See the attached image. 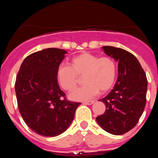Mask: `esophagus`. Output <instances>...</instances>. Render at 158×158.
Listing matches in <instances>:
<instances>
[{
  "mask_svg": "<svg viewBox=\"0 0 158 158\" xmlns=\"http://www.w3.org/2000/svg\"><path fill=\"white\" fill-rule=\"evenodd\" d=\"M94 102V100H90V101H85L83 102V104L85 105H92Z\"/></svg>",
  "mask_w": 158,
  "mask_h": 158,
  "instance_id": "34e87169",
  "label": "esophagus"
}]
</instances>
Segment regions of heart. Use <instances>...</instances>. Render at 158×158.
<instances>
[{"instance_id": "1", "label": "heart", "mask_w": 158, "mask_h": 158, "mask_svg": "<svg viewBox=\"0 0 158 158\" xmlns=\"http://www.w3.org/2000/svg\"><path fill=\"white\" fill-rule=\"evenodd\" d=\"M85 84L69 95L73 100L90 99L109 90L117 77V64L110 56L99 57L95 54L82 52L70 61V65L61 64L56 70V77L64 90H72L77 87L78 76H82Z\"/></svg>"}]
</instances>
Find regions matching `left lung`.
<instances>
[{
  "instance_id": "left-lung-1",
  "label": "left lung",
  "mask_w": 158,
  "mask_h": 158,
  "mask_svg": "<svg viewBox=\"0 0 158 158\" xmlns=\"http://www.w3.org/2000/svg\"><path fill=\"white\" fill-rule=\"evenodd\" d=\"M102 49L118 61V78L110 93L99 100L106 109L96 119L105 131L121 135L138 123L146 106L148 81L139 61L131 52L111 46Z\"/></svg>"
}]
</instances>
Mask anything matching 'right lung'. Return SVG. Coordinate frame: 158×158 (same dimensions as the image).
I'll return each instance as SVG.
<instances>
[{
    "mask_svg": "<svg viewBox=\"0 0 158 158\" xmlns=\"http://www.w3.org/2000/svg\"><path fill=\"white\" fill-rule=\"evenodd\" d=\"M67 51L48 48L23 60L15 84L21 117L32 131L56 137L67 130L80 102L66 99L59 88L56 70Z\"/></svg>",
    "mask_w": 158,
    "mask_h": 158,
    "instance_id": "1",
    "label": "right lung"
}]
</instances>
